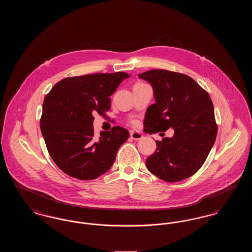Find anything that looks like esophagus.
<instances>
[{
  "mask_svg": "<svg viewBox=\"0 0 252 252\" xmlns=\"http://www.w3.org/2000/svg\"><path fill=\"white\" fill-rule=\"evenodd\" d=\"M130 137H131V139H133V140L138 141V140H141L143 138V135L140 132L132 131L130 132Z\"/></svg>",
  "mask_w": 252,
  "mask_h": 252,
  "instance_id": "34e87169",
  "label": "esophagus"
}]
</instances>
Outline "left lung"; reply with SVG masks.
Here are the masks:
<instances>
[{
  "label": "left lung",
  "mask_w": 252,
  "mask_h": 252,
  "mask_svg": "<svg viewBox=\"0 0 252 252\" xmlns=\"http://www.w3.org/2000/svg\"><path fill=\"white\" fill-rule=\"evenodd\" d=\"M154 91L155 104L146 109L145 133L174 129L172 138L156 141L146 167L160 180L177 182L190 178L203 165L217 134L209 94L190 76L166 70L138 74ZM163 134V133H160Z\"/></svg>",
  "instance_id": "8db88e82"
}]
</instances>
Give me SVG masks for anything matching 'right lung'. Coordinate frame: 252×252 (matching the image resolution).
Here are the masks:
<instances>
[{"label":"right lung","mask_w":252,"mask_h":252,"mask_svg":"<svg viewBox=\"0 0 252 252\" xmlns=\"http://www.w3.org/2000/svg\"><path fill=\"white\" fill-rule=\"evenodd\" d=\"M126 72L67 77L45 96L40 130L54 162L68 176L94 180L112 166L117 151L129 137L122 126L94 137V113L105 116L110 98Z\"/></svg>","instance_id":"1"}]
</instances>
